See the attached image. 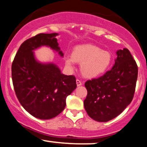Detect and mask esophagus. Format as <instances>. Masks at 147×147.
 <instances>
[{"label": "esophagus", "instance_id": "34e87169", "mask_svg": "<svg viewBox=\"0 0 147 147\" xmlns=\"http://www.w3.org/2000/svg\"><path fill=\"white\" fill-rule=\"evenodd\" d=\"M76 82H77V86H80L82 85V82H81V81L79 80V79H77V80H76Z\"/></svg>", "mask_w": 147, "mask_h": 147}]
</instances>
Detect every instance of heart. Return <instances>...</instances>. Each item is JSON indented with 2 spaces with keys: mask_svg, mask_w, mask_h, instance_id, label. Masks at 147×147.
<instances>
[{
  "mask_svg": "<svg viewBox=\"0 0 147 147\" xmlns=\"http://www.w3.org/2000/svg\"><path fill=\"white\" fill-rule=\"evenodd\" d=\"M65 65L74 68L75 62L81 63V71L86 77H95L107 70L111 62L110 52L93 45H78L73 49L72 56L65 59Z\"/></svg>",
  "mask_w": 147,
  "mask_h": 147,
  "instance_id": "obj_1",
  "label": "heart"
}]
</instances>
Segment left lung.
<instances>
[{"instance_id": "left-lung-1", "label": "left lung", "mask_w": 147, "mask_h": 147, "mask_svg": "<svg viewBox=\"0 0 147 147\" xmlns=\"http://www.w3.org/2000/svg\"><path fill=\"white\" fill-rule=\"evenodd\" d=\"M112 69L85 83L88 94L84 106L90 117L105 122L116 117L134 97L138 68L127 48L117 52Z\"/></svg>"}]
</instances>
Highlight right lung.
<instances>
[{
  "mask_svg": "<svg viewBox=\"0 0 147 147\" xmlns=\"http://www.w3.org/2000/svg\"><path fill=\"white\" fill-rule=\"evenodd\" d=\"M56 33H40L21 45L11 64V78L20 104L34 117H55L64 110L67 96L77 88L74 75L61 73L55 64H41L32 50L48 45L59 51ZM61 56L63 53L59 51Z\"/></svg>",
  "mask_w": 147,
  "mask_h": 147,
  "instance_id": "obj_1",
  "label": "right lung"
}]
</instances>
